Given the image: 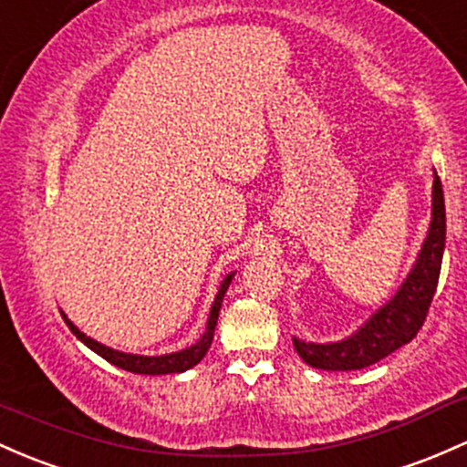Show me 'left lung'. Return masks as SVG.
Wrapping results in <instances>:
<instances>
[{"label":"left lung","instance_id":"1","mask_svg":"<svg viewBox=\"0 0 467 467\" xmlns=\"http://www.w3.org/2000/svg\"><path fill=\"white\" fill-rule=\"evenodd\" d=\"M445 247V202L443 187L439 175H434L432 192V224H430L428 238L420 249L419 260L410 272L403 287L396 292L385 307H380L372 318L365 323L348 340L329 345L305 343L294 338V348L300 358L316 369H329V372H349V369H363L379 363L394 349L403 348L405 343L419 334L423 327L425 316L432 305L436 285H439L441 260Z\"/></svg>","mask_w":467,"mask_h":467}]
</instances>
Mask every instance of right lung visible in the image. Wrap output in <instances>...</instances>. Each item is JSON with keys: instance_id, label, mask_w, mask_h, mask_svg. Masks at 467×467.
Segmentation results:
<instances>
[{"instance_id": "add662e5", "label": "right lung", "mask_w": 467, "mask_h": 467, "mask_svg": "<svg viewBox=\"0 0 467 467\" xmlns=\"http://www.w3.org/2000/svg\"><path fill=\"white\" fill-rule=\"evenodd\" d=\"M232 278H234V274H229L227 278L223 280V285H220V292H218V296H215L212 314H209L207 332L202 334V338H200L195 345H192V348L182 349V352H175V354L133 356V354L115 352V349H111V348H104V345L98 343V340L88 338L87 334H82L78 327H75V325L67 318V316H64V314L62 316H64V320H67L68 329H71V332L78 336V338L82 340V343L87 345V348H91L95 354H99V356H102V358H107L109 363L115 365V368H122V369H127V372H133V374H151V376L187 372L189 368L198 365L200 360L204 358V354H207V349L212 348L213 329H215V323H218V314H220V305H223L224 294H227L229 285H232Z\"/></svg>"}]
</instances>
